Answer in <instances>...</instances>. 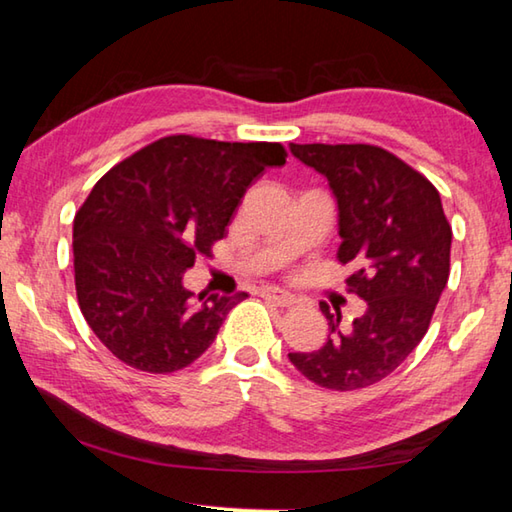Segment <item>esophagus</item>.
<instances>
[{"mask_svg": "<svg viewBox=\"0 0 512 512\" xmlns=\"http://www.w3.org/2000/svg\"><path fill=\"white\" fill-rule=\"evenodd\" d=\"M262 296L268 302H273V305H277V307H291L293 302H296V296H293V293L284 291V289H277V287H266L262 291Z\"/></svg>", "mask_w": 512, "mask_h": 512, "instance_id": "1", "label": "esophagus"}]
</instances>
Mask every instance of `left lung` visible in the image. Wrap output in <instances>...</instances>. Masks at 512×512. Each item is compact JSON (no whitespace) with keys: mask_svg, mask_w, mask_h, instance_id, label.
Masks as SVG:
<instances>
[{"mask_svg":"<svg viewBox=\"0 0 512 512\" xmlns=\"http://www.w3.org/2000/svg\"><path fill=\"white\" fill-rule=\"evenodd\" d=\"M293 158L320 176L339 210V257L352 264L348 287L368 302L366 314L341 329V314L320 305L329 325L325 345L289 352L309 381L332 391L377 384L427 334L447 287L452 228L438 189L379 146L289 144Z\"/></svg>","mask_w":512,"mask_h":512,"instance_id":"1","label":"left lung"}]
</instances>
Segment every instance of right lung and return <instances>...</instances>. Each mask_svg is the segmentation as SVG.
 I'll use <instances>...</instances> for the list:
<instances>
[{
  "instance_id": "1",
  "label": "right lung",
  "mask_w": 512,
  "mask_h": 512,
  "mask_svg": "<svg viewBox=\"0 0 512 512\" xmlns=\"http://www.w3.org/2000/svg\"><path fill=\"white\" fill-rule=\"evenodd\" d=\"M277 142H216L171 135L119 162L74 219V280L85 320L119 361L144 372L187 368L210 348L228 311L248 298L183 284L246 189L282 167Z\"/></svg>"
}]
</instances>
